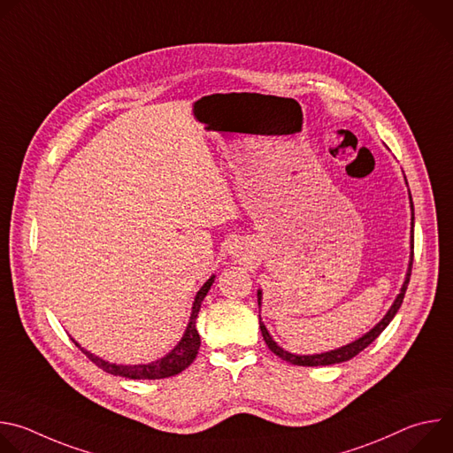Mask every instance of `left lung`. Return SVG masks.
<instances>
[{"label":"left lung","instance_id":"1","mask_svg":"<svg viewBox=\"0 0 453 453\" xmlns=\"http://www.w3.org/2000/svg\"><path fill=\"white\" fill-rule=\"evenodd\" d=\"M411 208H412V211H414L412 197H411ZM412 227H414V213H412ZM412 249H414V236H412ZM412 260H414V250L411 252V264H409V273H407L405 283H403L402 292L398 294L396 301L393 303L391 310L387 311V315L378 322V325H376L371 332H367V334H365L364 337H360L358 341H355V342H351V344H348V346H344V348H339V349H334V351H328V353H320V355H292V353L285 351L283 348H280V346L273 341V337L269 335L265 325H264L262 319H260V330H262V335H264L265 344L269 346V349H271L274 355H278L280 358H283V360H287V362H290V364H294V365L315 367V365H332V364H341V362L351 360V358L357 357L360 351H364V349L387 328V325H389V322L393 320V317L396 315V311L400 310V306H402V303H403V297H405V292H407V287H409V281H411ZM260 304H262V292L257 290V306H260Z\"/></svg>","mask_w":453,"mask_h":453}]
</instances>
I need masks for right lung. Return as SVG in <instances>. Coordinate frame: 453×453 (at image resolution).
Returning <instances> with one entry per match:
<instances>
[{
    "label": "right lung",
    "instance_id": "1",
    "mask_svg": "<svg viewBox=\"0 0 453 453\" xmlns=\"http://www.w3.org/2000/svg\"><path fill=\"white\" fill-rule=\"evenodd\" d=\"M215 281V276H211L203 288L197 292L196 301H193V308H191V317L188 322V328L180 339V342L163 358L152 362V364H142V365H116V364H109L95 355H91L89 351L82 349L77 342L75 346H79L82 349V353L100 369H104L105 372H111L114 376H125V378H133V380H159V378H168L173 374H179L180 371H184L193 360H196L199 348H201V337L199 332L196 328V320L201 310V304L208 294V290L211 288Z\"/></svg>",
    "mask_w": 453,
    "mask_h": 453
}]
</instances>
